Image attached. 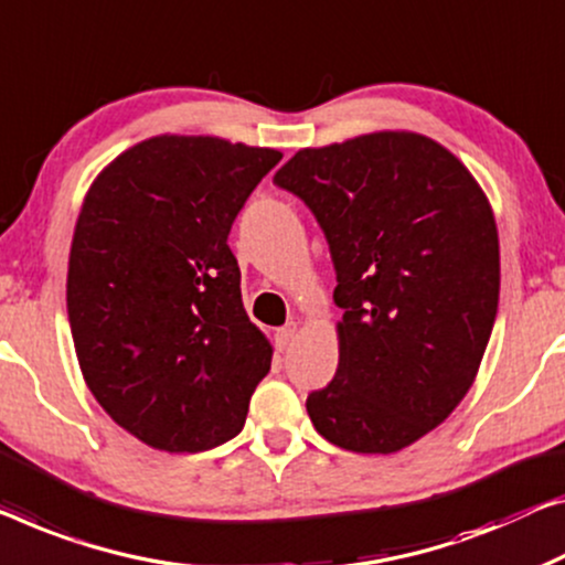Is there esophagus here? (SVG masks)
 I'll return each instance as SVG.
<instances>
[{"mask_svg":"<svg viewBox=\"0 0 565 565\" xmlns=\"http://www.w3.org/2000/svg\"><path fill=\"white\" fill-rule=\"evenodd\" d=\"M297 337H299V324L297 322L284 324L281 330H276V348H279V350L291 348V342L297 340Z\"/></svg>","mask_w":565,"mask_h":565,"instance_id":"esophagus-1","label":"esophagus"}]
</instances>
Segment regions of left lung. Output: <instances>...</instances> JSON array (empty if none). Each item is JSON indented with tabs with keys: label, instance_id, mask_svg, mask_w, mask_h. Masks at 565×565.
Masks as SVG:
<instances>
[{
	"label": "left lung",
	"instance_id": "left-lung-1",
	"mask_svg": "<svg viewBox=\"0 0 565 565\" xmlns=\"http://www.w3.org/2000/svg\"><path fill=\"white\" fill-rule=\"evenodd\" d=\"M274 182L307 202L337 271L340 363L309 393L311 424L348 451L406 449L459 406L490 342L500 299L490 200L416 131L299 149Z\"/></svg>",
	"mask_w": 565,
	"mask_h": 565
}]
</instances>
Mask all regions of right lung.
I'll use <instances>...</instances> for the list:
<instances>
[{"instance_id":"1","label":"right lung","mask_w":565,"mask_h":565,"mask_svg":"<svg viewBox=\"0 0 565 565\" xmlns=\"http://www.w3.org/2000/svg\"><path fill=\"white\" fill-rule=\"evenodd\" d=\"M281 151L159 134L90 184L67 258L88 391L151 449L195 454L246 424L274 348L241 299L228 233Z\"/></svg>"}]
</instances>
